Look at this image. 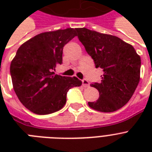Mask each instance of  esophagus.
I'll return each instance as SVG.
<instances>
[{"label": "esophagus", "mask_w": 152, "mask_h": 152, "mask_svg": "<svg viewBox=\"0 0 152 152\" xmlns=\"http://www.w3.org/2000/svg\"><path fill=\"white\" fill-rule=\"evenodd\" d=\"M82 84H83V86L84 87V88H88L89 87V85H90V83L88 82V80H82Z\"/></svg>", "instance_id": "obj_1"}]
</instances>
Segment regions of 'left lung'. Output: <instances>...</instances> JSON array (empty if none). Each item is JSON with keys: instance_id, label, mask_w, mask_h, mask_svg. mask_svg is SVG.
<instances>
[{"instance_id": "1", "label": "left lung", "mask_w": 152, "mask_h": 152, "mask_svg": "<svg viewBox=\"0 0 152 152\" xmlns=\"http://www.w3.org/2000/svg\"><path fill=\"white\" fill-rule=\"evenodd\" d=\"M76 31L95 67L104 72L100 83L91 84L99 91V97L88 106L105 113L118 110L129 101L139 83L140 57L132 45L117 36L84 27Z\"/></svg>"}]
</instances>
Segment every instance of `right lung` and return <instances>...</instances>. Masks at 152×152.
<instances>
[{
	"label": "right lung",
	"instance_id": "right-lung-1",
	"mask_svg": "<svg viewBox=\"0 0 152 152\" xmlns=\"http://www.w3.org/2000/svg\"><path fill=\"white\" fill-rule=\"evenodd\" d=\"M76 28L43 32L35 35L18 49L10 65L13 89L20 102L40 115L54 113L66 103L68 91L80 87L76 76L54 73L62 64L63 47L76 36Z\"/></svg>",
	"mask_w": 152,
	"mask_h": 152
}]
</instances>
